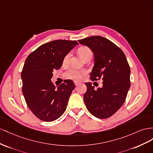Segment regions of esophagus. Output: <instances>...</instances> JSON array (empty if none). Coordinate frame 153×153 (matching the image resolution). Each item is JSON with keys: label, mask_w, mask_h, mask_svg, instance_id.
<instances>
[{"label": "esophagus", "mask_w": 153, "mask_h": 153, "mask_svg": "<svg viewBox=\"0 0 153 153\" xmlns=\"http://www.w3.org/2000/svg\"><path fill=\"white\" fill-rule=\"evenodd\" d=\"M74 83H75L76 86H77L78 85H79V82H77V81H75V82H74Z\"/></svg>", "instance_id": "esophagus-1"}]
</instances>
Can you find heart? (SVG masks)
<instances>
[{"instance_id":"heart-1","label":"heart","mask_w":153,"mask_h":153,"mask_svg":"<svg viewBox=\"0 0 153 153\" xmlns=\"http://www.w3.org/2000/svg\"><path fill=\"white\" fill-rule=\"evenodd\" d=\"M78 52H79V54L82 59H83L87 54H91V50L87 47H80L79 49H78ZM70 56H71V53H68L66 56H65L63 61L64 63H66L68 62ZM84 74L85 72L83 71H79L76 69H70L67 72L65 73V77L67 78V79L78 81L81 79L82 75Z\"/></svg>"}]
</instances>
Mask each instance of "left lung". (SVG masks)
Here are the masks:
<instances>
[{
    "mask_svg": "<svg viewBox=\"0 0 153 153\" xmlns=\"http://www.w3.org/2000/svg\"><path fill=\"white\" fill-rule=\"evenodd\" d=\"M94 54L91 81L102 79V86L94 89L86 82L83 98L89 112L99 119L111 117L123 105L130 88V67L123 51L110 40L94 36L78 40Z\"/></svg>",
    "mask_w": 153,
    "mask_h": 153,
    "instance_id": "left-lung-1",
    "label": "left lung"
}]
</instances>
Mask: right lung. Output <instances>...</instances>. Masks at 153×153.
Listing matches in <instances>:
<instances>
[{"label":"right lung","instance_id":"1","mask_svg":"<svg viewBox=\"0 0 153 153\" xmlns=\"http://www.w3.org/2000/svg\"><path fill=\"white\" fill-rule=\"evenodd\" d=\"M78 43L57 40L42 45L28 56L22 71V93L33 114L45 122L58 119L66 110L75 88L72 80L55 86L51 81L54 70L62 66L64 58Z\"/></svg>","mask_w":153,"mask_h":153}]
</instances>
